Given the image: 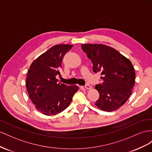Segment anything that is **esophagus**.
<instances>
[{
  "mask_svg": "<svg viewBox=\"0 0 152 152\" xmlns=\"http://www.w3.org/2000/svg\"><path fill=\"white\" fill-rule=\"evenodd\" d=\"M85 88L86 89H87V90H90V89H92V86L87 84V85H86L85 86Z\"/></svg>",
  "mask_w": 152,
  "mask_h": 152,
  "instance_id": "1",
  "label": "esophagus"
}]
</instances>
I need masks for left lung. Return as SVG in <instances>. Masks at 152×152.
Here are the masks:
<instances>
[{
    "instance_id": "left-lung-1",
    "label": "left lung",
    "mask_w": 152,
    "mask_h": 152,
    "mask_svg": "<svg viewBox=\"0 0 152 152\" xmlns=\"http://www.w3.org/2000/svg\"><path fill=\"white\" fill-rule=\"evenodd\" d=\"M93 64L95 73H101V84L95 88L99 98L95 104L105 111L118 109L131 95L135 72L131 62L111 47L101 44L81 45Z\"/></svg>"
}]
</instances>
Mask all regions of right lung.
Wrapping results in <instances>:
<instances>
[{"label": "right lung", "mask_w": 152, "mask_h": 152, "mask_svg": "<svg viewBox=\"0 0 152 152\" xmlns=\"http://www.w3.org/2000/svg\"><path fill=\"white\" fill-rule=\"evenodd\" d=\"M72 46H52L34 60L28 71L26 87L29 97L36 109L45 115H55L66 110L78 90L77 86L58 83L56 78L60 75L59 69L65 54Z\"/></svg>", "instance_id": "obj_1"}]
</instances>
